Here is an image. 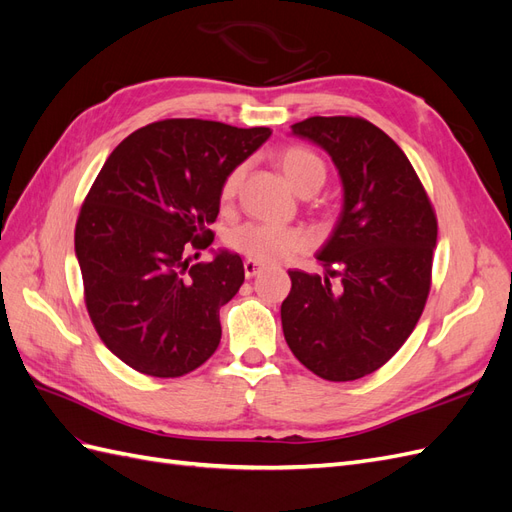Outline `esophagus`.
I'll return each mask as SVG.
<instances>
[{
    "instance_id": "34e87169",
    "label": "esophagus",
    "mask_w": 512,
    "mask_h": 512,
    "mask_svg": "<svg viewBox=\"0 0 512 512\" xmlns=\"http://www.w3.org/2000/svg\"><path fill=\"white\" fill-rule=\"evenodd\" d=\"M262 269H265V265H262V262H258V260L247 258V260L243 262V271H245L247 280H250V277H254V275H258Z\"/></svg>"
}]
</instances>
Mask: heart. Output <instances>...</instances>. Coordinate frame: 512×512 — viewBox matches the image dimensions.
<instances>
[{
    "label": "heart",
    "instance_id": "b5f03b06",
    "mask_svg": "<svg viewBox=\"0 0 512 512\" xmlns=\"http://www.w3.org/2000/svg\"><path fill=\"white\" fill-rule=\"evenodd\" d=\"M282 175L290 183V188L303 194L309 190H320V185L327 177V168L316 153L307 151L303 147H288L280 156H277ZM243 177V166L232 168L228 177L222 183V198L230 200L235 196L239 183ZM226 243L232 250L250 256L252 260L260 262H277L284 260L292 254L303 250L305 235L297 228L290 226H273V224H260V222H247L237 228H232L226 237Z\"/></svg>",
    "mask_w": 512,
    "mask_h": 512
}]
</instances>
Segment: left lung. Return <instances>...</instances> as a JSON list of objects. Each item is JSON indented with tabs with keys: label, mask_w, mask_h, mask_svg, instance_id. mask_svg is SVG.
<instances>
[{
	"label": "left lung",
	"mask_w": 512,
	"mask_h": 512,
	"mask_svg": "<svg viewBox=\"0 0 512 512\" xmlns=\"http://www.w3.org/2000/svg\"><path fill=\"white\" fill-rule=\"evenodd\" d=\"M292 136L329 153L342 211L316 252L324 277L288 271L284 337L316 376L359 380L389 361L421 318L438 222L406 153L374 123L309 117L294 123Z\"/></svg>",
	"instance_id": "obj_1"
}]
</instances>
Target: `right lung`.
<instances>
[{
    "label": "right lung",
    "mask_w": 512,
    "mask_h": 512,
    "mask_svg": "<svg viewBox=\"0 0 512 512\" xmlns=\"http://www.w3.org/2000/svg\"><path fill=\"white\" fill-rule=\"evenodd\" d=\"M269 136V128L166 119L132 132L104 162L74 252L91 322L132 369L177 378L218 350L220 307L245 280L243 260L213 250L211 262H190L213 241L224 179Z\"/></svg>",
    "instance_id": "obj_1"
}]
</instances>
